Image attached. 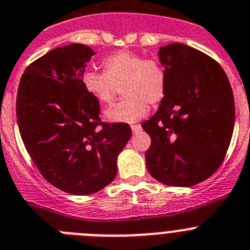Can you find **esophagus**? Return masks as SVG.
Instances as JSON below:
<instances>
[{
	"label": "esophagus",
	"mask_w": 250,
	"mask_h": 250,
	"mask_svg": "<svg viewBox=\"0 0 250 250\" xmlns=\"http://www.w3.org/2000/svg\"><path fill=\"white\" fill-rule=\"evenodd\" d=\"M131 128H132V132H133V133H137V132L141 131L140 125H131Z\"/></svg>",
	"instance_id": "1"
}]
</instances>
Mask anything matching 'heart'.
Here are the masks:
<instances>
[{
	"label": "heart",
	"instance_id": "1",
	"mask_svg": "<svg viewBox=\"0 0 250 250\" xmlns=\"http://www.w3.org/2000/svg\"><path fill=\"white\" fill-rule=\"evenodd\" d=\"M103 73L85 71L82 84L85 92L102 104L114 99L122 86L125 98L105 110L109 122L133 123L148 113V105H157L166 93V74L156 60H145L131 51H118L103 60Z\"/></svg>",
	"mask_w": 250,
	"mask_h": 250
}]
</instances>
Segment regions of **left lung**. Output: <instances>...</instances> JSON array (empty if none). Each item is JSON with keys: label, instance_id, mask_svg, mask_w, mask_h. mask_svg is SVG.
<instances>
[{"label": "left lung", "instance_id": "8db88e82", "mask_svg": "<svg viewBox=\"0 0 250 250\" xmlns=\"http://www.w3.org/2000/svg\"><path fill=\"white\" fill-rule=\"evenodd\" d=\"M166 93L142 123L151 137L147 170L165 185L190 188L221 165L235 123L233 90L220 65L185 44L158 51Z\"/></svg>", "mask_w": 250, "mask_h": 250}]
</instances>
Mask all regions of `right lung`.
<instances>
[{
  "mask_svg": "<svg viewBox=\"0 0 250 250\" xmlns=\"http://www.w3.org/2000/svg\"><path fill=\"white\" fill-rule=\"evenodd\" d=\"M94 50L56 47L26 68L16 99L21 138L47 181L73 195L102 190L117 175V158L131 138L127 123H103L99 102L82 75Z\"/></svg>",
  "mask_w": 250,
  "mask_h": 250,
  "instance_id": "1",
  "label": "right lung"
}]
</instances>
